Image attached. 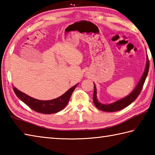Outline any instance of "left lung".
<instances>
[{
    "mask_svg": "<svg viewBox=\"0 0 155 155\" xmlns=\"http://www.w3.org/2000/svg\"><path fill=\"white\" fill-rule=\"evenodd\" d=\"M148 70H149V60H148V58H147V62L146 68H145L144 72L143 74H142L138 84H137V86H136L134 89V90L133 91L130 93L129 95L126 97L121 99L120 100H119V101H117L111 104H102L97 101V96H96L97 91H96L95 84H94V93H93V99L94 104H95V105L96 106V107L98 108L99 110H102L104 111L113 112V111H120L121 110H122V109L126 107L127 106H128L130 104H131L138 97V96L140 95V93L142 89V87H143L145 80H146V78L148 75Z\"/></svg>",
    "mask_w": 155,
    "mask_h": 155,
    "instance_id": "left-lung-1",
    "label": "left lung"
}]
</instances>
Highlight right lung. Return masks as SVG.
Wrapping results in <instances>:
<instances>
[{
  "mask_svg": "<svg viewBox=\"0 0 155 155\" xmlns=\"http://www.w3.org/2000/svg\"><path fill=\"white\" fill-rule=\"evenodd\" d=\"M77 84L71 87L59 97L49 100V101H41V100L33 98L31 97L26 95L25 93L20 91L16 87H13V90L17 97H19V99L25 103L33 111L41 114H51L57 113V112L62 110L66 107L70 98H71L72 92L74 91Z\"/></svg>",
  "mask_w": 155,
  "mask_h": 155,
  "instance_id": "add662e5",
  "label": "right lung"
}]
</instances>
